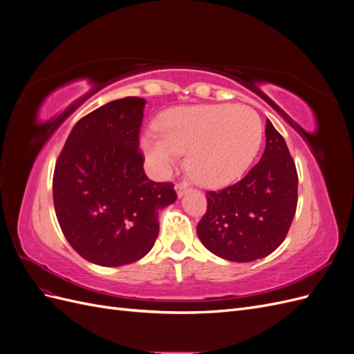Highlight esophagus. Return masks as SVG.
Here are the masks:
<instances>
[{"label":"esophagus","mask_w":354,"mask_h":354,"mask_svg":"<svg viewBox=\"0 0 354 354\" xmlns=\"http://www.w3.org/2000/svg\"><path fill=\"white\" fill-rule=\"evenodd\" d=\"M187 189H189V185L186 183V181H177V183H176V190H177L178 196H183Z\"/></svg>","instance_id":"esophagus-1"}]
</instances>
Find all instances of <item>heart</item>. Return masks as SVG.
Instances as JSON below:
<instances>
[{
  "label": "heart",
  "mask_w": 354,
  "mask_h": 354,
  "mask_svg": "<svg viewBox=\"0 0 354 354\" xmlns=\"http://www.w3.org/2000/svg\"><path fill=\"white\" fill-rule=\"evenodd\" d=\"M158 134L142 140L149 162L160 174L187 152L186 167L199 185L218 187L243 174L259 151L263 124L243 104H196L165 111Z\"/></svg>",
  "instance_id": "obj_1"
}]
</instances>
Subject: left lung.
Listing matches in <instances>:
<instances>
[{
	"mask_svg": "<svg viewBox=\"0 0 354 354\" xmlns=\"http://www.w3.org/2000/svg\"><path fill=\"white\" fill-rule=\"evenodd\" d=\"M297 202L295 162L285 138L267 120L261 159L238 183L207 192L198 236L221 259L238 263L263 259L286 238Z\"/></svg>",
	"mask_w": 354,
	"mask_h": 354,
	"instance_id": "left-lung-1",
	"label": "left lung"
}]
</instances>
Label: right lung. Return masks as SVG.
Segmentation results:
<instances>
[{
	"instance_id": "right-lung-1",
	"label": "right lung",
	"mask_w": 354,
	"mask_h": 354,
	"mask_svg": "<svg viewBox=\"0 0 354 354\" xmlns=\"http://www.w3.org/2000/svg\"><path fill=\"white\" fill-rule=\"evenodd\" d=\"M145 104L124 97L82 116L56 160L53 202L60 229L94 264L140 260L158 238V209L177 199L171 181L145 174L138 147Z\"/></svg>"
}]
</instances>
